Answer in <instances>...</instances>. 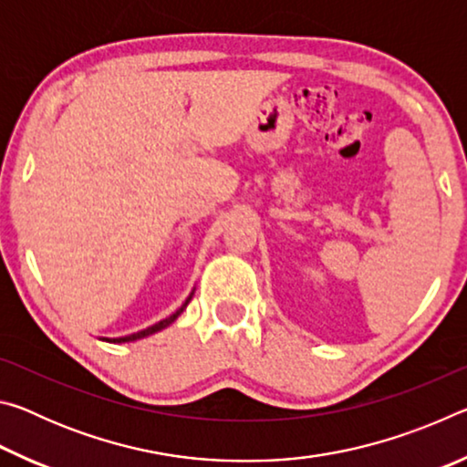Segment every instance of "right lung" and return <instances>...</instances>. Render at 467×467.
I'll return each instance as SVG.
<instances>
[{"instance_id":"obj_1","label":"right lung","mask_w":467,"mask_h":467,"mask_svg":"<svg viewBox=\"0 0 467 467\" xmlns=\"http://www.w3.org/2000/svg\"><path fill=\"white\" fill-rule=\"evenodd\" d=\"M192 296H193V292L192 295L187 296V300L183 305H181V309H177L175 313L171 315V317H167V319H162V321H158V323H154V326H150V327H146V329H141V331H138V334H131V336H125V337H102V339H107V342H115V344H121V342H136V339H141V337H146V336H152V334H156V331H161V329H164V327H169L172 321H175L181 313L185 311V306L189 305V300H192Z\"/></svg>"}]
</instances>
